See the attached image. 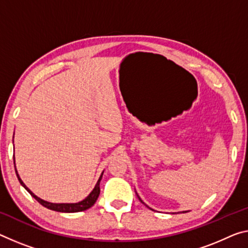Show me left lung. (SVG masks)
I'll return each instance as SVG.
<instances>
[{
	"instance_id": "obj_1",
	"label": "left lung",
	"mask_w": 248,
	"mask_h": 248,
	"mask_svg": "<svg viewBox=\"0 0 248 248\" xmlns=\"http://www.w3.org/2000/svg\"><path fill=\"white\" fill-rule=\"evenodd\" d=\"M137 196H138V199H139V200H140V201H141V203H143V202H142V200H141V199H140V198H139V195H138V194H137ZM143 204H144V203H143ZM148 207H149V206H148Z\"/></svg>"
}]
</instances>
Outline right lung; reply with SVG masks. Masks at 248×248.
<instances>
[{
	"instance_id": "obj_1",
	"label": "right lung",
	"mask_w": 248,
	"mask_h": 248,
	"mask_svg": "<svg viewBox=\"0 0 248 248\" xmlns=\"http://www.w3.org/2000/svg\"><path fill=\"white\" fill-rule=\"evenodd\" d=\"M13 158H14V156H13ZM14 163H15V161H14ZM15 172H16V175H17V179H18V181H19V183H21L22 186L26 188L27 192H29V193H30L31 195H32L33 198H34L35 200H36V201H37L39 204H42L43 206H45V207H47V209H49V210H53V211H56V212H62V213H75V212L86 211V210H88L89 207H92V206L93 205V204L96 203L98 196H99V194H100L99 183H100L101 178H103V173H104V172H103V173H101L100 178H99V180H98V182H97V184H96L95 188H93V190L92 191V193H90L85 200H82L81 202H78V203H69V204H67V203H66V204H65V203H58V204H56V203L46 202V201H44V200L37 198L36 195H35L34 193H32V192H31V190H29V188L26 187L25 184L23 183V181H22L21 179H19L16 169H15Z\"/></svg>"
}]
</instances>
